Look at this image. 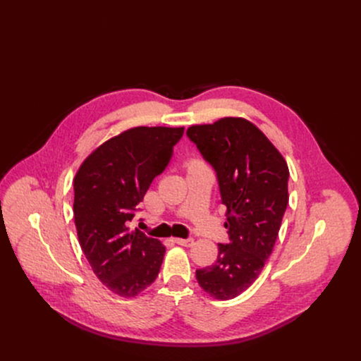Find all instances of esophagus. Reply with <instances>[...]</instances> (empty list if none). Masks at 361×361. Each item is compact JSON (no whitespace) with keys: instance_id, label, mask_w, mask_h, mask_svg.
<instances>
[{"instance_id":"esophagus-1","label":"esophagus","mask_w":361,"mask_h":361,"mask_svg":"<svg viewBox=\"0 0 361 361\" xmlns=\"http://www.w3.org/2000/svg\"><path fill=\"white\" fill-rule=\"evenodd\" d=\"M174 243H177L178 245L191 247L194 244V240L192 238H174Z\"/></svg>"}]
</instances>
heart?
Instances as JSON below:
<instances>
[{
    "mask_svg": "<svg viewBox=\"0 0 361 361\" xmlns=\"http://www.w3.org/2000/svg\"><path fill=\"white\" fill-rule=\"evenodd\" d=\"M191 163H192V161H191Z\"/></svg>",
    "mask_w": 361,
    "mask_h": 361,
    "instance_id": "obj_1",
    "label": "heart"
}]
</instances>
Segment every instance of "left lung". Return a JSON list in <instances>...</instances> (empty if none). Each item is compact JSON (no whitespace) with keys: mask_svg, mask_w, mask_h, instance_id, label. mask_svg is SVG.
I'll use <instances>...</instances> for the list:
<instances>
[{"mask_svg":"<svg viewBox=\"0 0 361 361\" xmlns=\"http://www.w3.org/2000/svg\"><path fill=\"white\" fill-rule=\"evenodd\" d=\"M187 135L217 173L230 237L219 244L217 262L195 277L213 298L231 300L257 280L273 251L288 204V167L264 133L241 117L191 126Z\"/></svg>","mask_w":361,"mask_h":361,"instance_id":"8db88e82","label":"left lung"}]
</instances>
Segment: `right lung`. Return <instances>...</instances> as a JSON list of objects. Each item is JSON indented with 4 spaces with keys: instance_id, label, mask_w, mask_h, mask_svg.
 I'll list each match as a JSON object with an SVG mask.
<instances>
[{
    "instance_id": "right-lung-1",
    "label": "right lung",
    "mask_w": 361,
    "mask_h": 361,
    "mask_svg": "<svg viewBox=\"0 0 361 361\" xmlns=\"http://www.w3.org/2000/svg\"><path fill=\"white\" fill-rule=\"evenodd\" d=\"M184 127H134L102 142L74 178V221L97 279L120 297H135L160 273L166 247L128 223L161 174Z\"/></svg>"
}]
</instances>
